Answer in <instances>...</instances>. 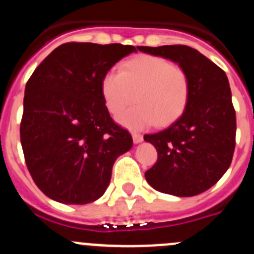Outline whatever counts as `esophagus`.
Returning a JSON list of instances; mask_svg holds the SVG:
<instances>
[{"label":"esophagus","mask_w":254,"mask_h":254,"mask_svg":"<svg viewBox=\"0 0 254 254\" xmlns=\"http://www.w3.org/2000/svg\"><path fill=\"white\" fill-rule=\"evenodd\" d=\"M142 140H144L142 135L137 134V132H132V141H134V144H140Z\"/></svg>","instance_id":"esophagus-1"}]
</instances>
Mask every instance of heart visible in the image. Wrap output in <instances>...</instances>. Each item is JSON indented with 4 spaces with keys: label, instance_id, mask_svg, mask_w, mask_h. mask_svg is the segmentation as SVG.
<instances>
[{
    "label": "heart",
    "instance_id": "obj_1",
    "mask_svg": "<svg viewBox=\"0 0 254 254\" xmlns=\"http://www.w3.org/2000/svg\"><path fill=\"white\" fill-rule=\"evenodd\" d=\"M103 99L110 114L119 115L136 100V107L119 118L129 129L141 130L156 123L166 127L181 117L190 98L189 74L182 67L156 56H140L120 65L119 73L103 77Z\"/></svg>",
    "mask_w": 254,
    "mask_h": 254
}]
</instances>
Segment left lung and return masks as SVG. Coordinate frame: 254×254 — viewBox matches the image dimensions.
<instances>
[{"label": "left lung", "mask_w": 254, "mask_h": 254, "mask_svg": "<svg viewBox=\"0 0 254 254\" xmlns=\"http://www.w3.org/2000/svg\"><path fill=\"white\" fill-rule=\"evenodd\" d=\"M184 68L190 98L181 117L145 141L157 150V161L145 179L160 192L190 197L212 187L232 161L236 112L227 75L207 57L187 46L137 47Z\"/></svg>", "instance_id": "8db88e82"}]
</instances>
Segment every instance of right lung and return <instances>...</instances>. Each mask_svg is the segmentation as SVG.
I'll return each instance as SVG.
<instances>
[{"label":"right lung","mask_w":254,"mask_h":254,"mask_svg":"<svg viewBox=\"0 0 254 254\" xmlns=\"http://www.w3.org/2000/svg\"><path fill=\"white\" fill-rule=\"evenodd\" d=\"M137 49L64 43L27 82L22 149L32 179L52 200L85 205L102 197L115 160L131 149V135L110 118L100 84L115 63Z\"/></svg>","instance_id":"obj_1"}]
</instances>
